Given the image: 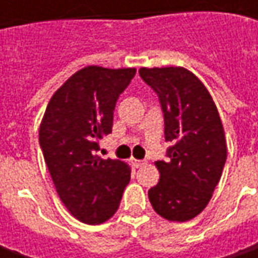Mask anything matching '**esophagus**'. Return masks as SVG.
<instances>
[{
    "mask_svg": "<svg viewBox=\"0 0 258 258\" xmlns=\"http://www.w3.org/2000/svg\"><path fill=\"white\" fill-rule=\"evenodd\" d=\"M131 162H132V165H134L135 168H141L142 165H145V161H139V159H135V158L131 159Z\"/></svg>",
    "mask_w": 258,
    "mask_h": 258,
    "instance_id": "34e87169",
    "label": "esophagus"
}]
</instances>
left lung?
<instances>
[{
	"label": "left lung",
	"mask_w": 258,
	"mask_h": 258,
	"mask_svg": "<svg viewBox=\"0 0 258 258\" xmlns=\"http://www.w3.org/2000/svg\"><path fill=\"white\" fill-rule=\"evenodd\" d=\"M139 75L158 94L164 112L168 161L148 191L154 210L169 221H188L210 203L220 182L227 144L223 122L203 82L183 67H142Z\"/></svg>",
	"instance_id": "1"
}]
</instances>
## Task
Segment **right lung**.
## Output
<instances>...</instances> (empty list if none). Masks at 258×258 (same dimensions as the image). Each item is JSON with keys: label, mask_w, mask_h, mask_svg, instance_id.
Wrapping results in <instances>:
<instances>
[{"label": "right lung", "mask_w": 258, "mask_h": 258, "mask_svg": "<svg viewBox=\"0 0 258 258\" xmlns=\"http://www.w3.org/2000/svg\"><path fill=\"white\" fill-rule=\"evenodd\" d=\"M135 73L136 69L87 66L47 104L40 146L60 200L82 223L107 221L131 181L129 165L96 152L99 141L112 132L116 102Z\"/></svg>", "instance_id": "1"}]
</instances>
